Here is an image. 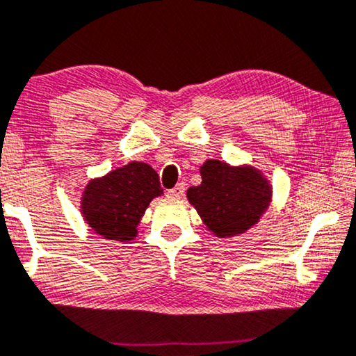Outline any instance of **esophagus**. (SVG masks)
<instances>
[{
    "label": "esophagus",
    "mask_w": 356,
    "mask_h": 356,
    "mask_svg": "<svg viewBox=\"0 0 356 356\" xmlns=\"http://www.w3.org/2000/svg\"><path fill=\"white\" fill-rule=\"evenodd\" d=\"M185 193V184H177L176 187L168 190V196H171V198H182Z\"/></svg>",
    "instance_id": "34e87169"
}]
</instances>
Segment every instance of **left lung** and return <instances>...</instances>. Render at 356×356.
Instances as JSON below:
<instances>
[{"label": "left lung", "instance_id": "1", "mask_svg": "<svg viewBox=\"0 0 356 356\" xmlns=\"http://www.w3.org/2000/svg\"><path fill=\"white\" fill-rule=\"evenodd\" d=\"M200 174L201 184L187 190V200L217 238H232L252 229L272 203L270 180L249 164L232 166L206 160Z\"/></svg>", "mask_w": 356, "mask_h": 356}]
</instances>
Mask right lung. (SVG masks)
Wrapping results in <instances>:
<instances>
[{"label": "right lung", "instance_id": "right-lung-1", "mask_svg": "<svg viewBox=\"0 0 356 356\" xmlns=\"http://www.w3.org/2000/svg\"><path fill=\"white\" fill-rule=\"evenodd\" d=\"M163 195L160 177L150 164L131 161L102 177L91 179L81 195L79 211L97 235L131 241L153 198Z\"/></svg>", "mask_w": 356, "mask_h": 356}]
</instances>
